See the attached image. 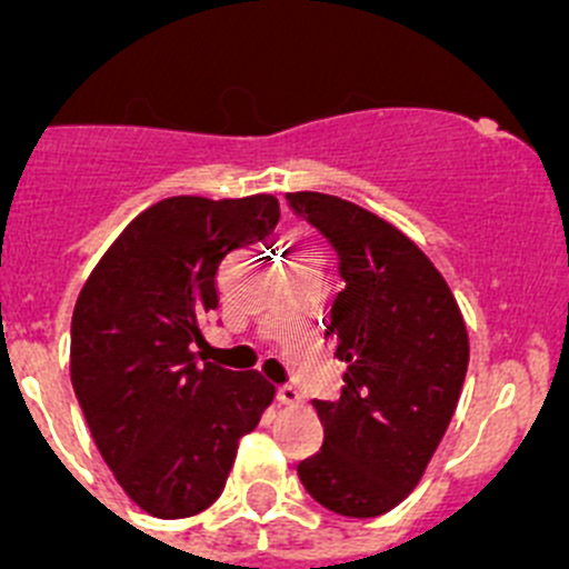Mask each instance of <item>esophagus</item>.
<instances>
[{"label": "esophagus", "mask_w": 569, "mask_h": 569, "mask_svg": "<svg viewBox=\"0 0 569 569\" xmlns=\"http://www.w3.org/2000/svg\"><path fill=\"white\" fill-rule=\"evenodd\" d=\"M278 401L283 407H302V393L297 391V388L283 386V388H278Z\"/></svg>", "instance_id": "esophagus-1"}]
</instances>
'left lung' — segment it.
<instances>
[{
    "instance_id": "8db88e82",
    "label": "left lung",
    "mask_w": 569,
    "mask_h": 569,
    "mask_svg": "<svg viewBox=\"0 0 569 569\" xmlns=\"http://www.w3.org/2000/svg\"><path fill=\"white\" fill-rule=\"evenodd\" d=\"M341 256L343 289L325 338L347 363L338 401H313L319 455L297 473L343 518H380L427 473L460 401L470 343L449 283L407 233L325 192H289Z\"/></svg>"
}]
</instances>
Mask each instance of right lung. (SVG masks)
<instances>
[{
    "mask_svg": "<svg viewBox=\"0 0 569 569\" xmlns=\"http://www.w3.org/2000/svg\"><path fill=\"white\" fill-rule=\"evenodd\" d=\"M278 220L274 194L164 198L120 231L79 291L73 391L118 485L153 518L209 509L242 435L272 405L258 371L198 363V349L220 302V261Z\"/></svg>",
    "mask_w": 569,
    "mask_h": 569,
    "instance_id": "add662e5",
    "label": "right lung"
}]
</instances>
